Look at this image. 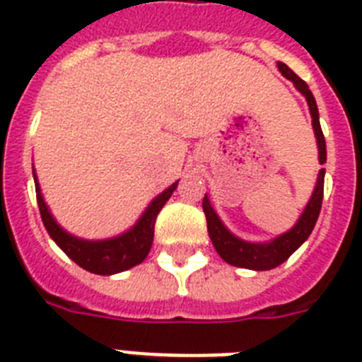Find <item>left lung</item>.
Segmentation results:
<instances>
[{
  "instance_id": "1",
  "label": "left lung",
  "mask_w": 362,
  "mask_h": 362,
  "mask_svg": "<svg viewBox=\"0 0 362 362\" xmlns=\"http://www.w3.org/2000/svg\"><path fill=\"white\" fill-rule=\"evenodd\" d=\"M277 66H279L281 74H283L284 78L293 81V85L297 86V90L305 95L306 101H308L310 114H312V124L319 145V161L322 165V163H326V143L325 136H322L321 124H319L317 103H315V99H313V94L310 92L308 85L292 69H288V66L281 62L277 63ZM322 192H325V168H321V172H319L317 187L313 190L312 199H310L308 206H306V210L300 216L299 223L290 232L283 233L276 241L267 243V245H254V243H246L238 238H233L232 233L223 226L217 214L210 206L209 197L204 196L203 212L206 216L209 235L212 239L214 246H216L217 254L225 259L226 263L232 264V267L250 268V270H272V268L279 267L281 263H284L308 239L310 233H312L313 226H315V221L319 217V212H321Z\"/></svg>"
}]
</instances>
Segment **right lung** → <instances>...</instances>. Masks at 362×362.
I'll return each mask as SVG.
<instances>
[{
  "mask_svg": "<svg viewBox=\"0 0 362 362\" xmlns=\"http://www.w3.org/2000/svg\"><path fill=\"white\" fill-rule=\"evenodd\" d=\"M175 187H177V183H174L172 187L166 188L163 194H159L132 230H129L119 238L108 239V241H83V239L74 238L63 228H59V225L50 216L43 197H41L37 181L36 197L45 228L50 233V238L57 243V246L72 259L74 263H78L85 270L92 272V274H99V276H110V274L129 270V268L145 261L153 241L156 217H158L159 210L165 206L166 201L170 199Z\"/></svg>",
  "mask_w": 362,
  "mask_h": 362,
  "instance_id": "obj_1",
  "label": "right lung"
}]
</instances>
